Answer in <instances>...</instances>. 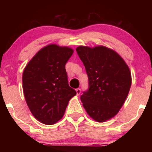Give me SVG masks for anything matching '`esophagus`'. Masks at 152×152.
Here are the masks:
<instances>
[{"label": "esophagus", "mask_w": 152, "mask_h": 152, "mask_svg": "<svg viewBox=\"0 0 152 152\" xmlns=\"http://www.w3.org/2000/svg\"><path fill=\"white\" fill-rule=\"evenodd\" d=\"M76 93H77V95H79L81 93V89L80 88H77L76 89Z\"/></svg>", "instance_id": "1"}]
</instances>
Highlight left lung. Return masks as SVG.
I'll return each mask as SVG.
<instances>
[{
	"instance_id": "8db88e82",
	"label": "left lung",
	"mask_w": 152,
	"mask_h": 152,
	"mask_svg": "<svg viewBox=\"0 0 152 152\" xmlns=\"http://www.w3.org/2000/svg\"><path fill=\"white\" fill-rule=\"evenodd\" d=\"M88 77V89L80 99L89 116L99 122L111 119L125 102L132 85V75L115 51L102 45L76 48Z\"/></svg>"
}]
</instances>
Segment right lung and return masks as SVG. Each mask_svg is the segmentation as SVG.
<instances>
[{
  "label": "right lung",
  "instance_id": "1",
  "mask_svg": "<svg viewBox=\"0 0 152 152\" xmlns=\"http://www.w3.org/2000/svg\"><path fill=\"white\" fill-rule=\"evenodd\" d=\"M70 48L50 44L28 62L23 73V90L31 113L51 125L61 119L68 102L77 94L68 85L65 65L73 53Z\"/></svg>",
  "mask_w": 152,
  "mask_h": 152
}]
</instances>
